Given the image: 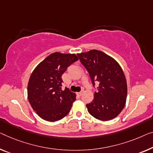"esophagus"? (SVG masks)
Returning a JSON list of instances; mask_svg holds the SVG:
<instances>
[{
    "label": "esophagus",
    "mask_w": 153,
    "mask_h": 153,
    "mask_svg": "<svg viewBox=\"0 0 153 153\" xmlns=\"http://www.w3.org/2000/svg\"><path fill=\"white\" fill-rule=\"evenodd\" d=\"M83 93V91H81V92H79V93H77V95H78V96H81L82 95Z\"/></svg>",
    "instance_id": "34e87169"
}]
</instances>
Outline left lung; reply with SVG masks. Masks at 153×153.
Returning <instances> with one entry per match:
<instances>
[{
  "label": "left lung",
  "mask_w": 153,
  "mask_h": 153,
  "mask_svg": "<svg viewBox=\"0 0 153 153\" xmlns=\"http://www.w3.org/2000/svg\"><path fill=\"white\" fill-rule=\"evenodd\" d=\"M89 74L93 86L97 84L94 99L86 104L93 117L102 121L111 120L123 110L127 96L124 74L117 61L98 50L77 54Z\"/></svg>",
  "instance_id": "8db88e82"
}]
</instances>
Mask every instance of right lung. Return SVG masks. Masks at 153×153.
Segmentation results:
<instances>
[{
    "label": "right lung",
    "instance_id": "add662e5",
    "mask_svg": "<svg viewBox=\"0 0 153 153\" xmlns=\"http://www.w3.org/2000/svg\"><path fill=\"white\" fill-rule=\"evenodd\" d=\"M78 59L76 54L55 52L33 70L27 86V95L33 111L42 119L56 122L69 113L76 95L67 88L62 90V76Z\"/></svg>",
    "mask_w": 153,
    "mask_h": 153
}]
</instances>
